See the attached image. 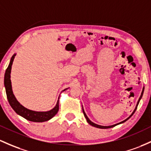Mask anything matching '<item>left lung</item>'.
<instances>
[{"label":"left lung","instance_id":"obj_1","mask_svg":"<svg viewBox=\"0 0 151 151\" xmlns=\"http://www.w3.org/2000/svg\"><path fill=\"white\" fill-rule=\"evenodd\" d=\"M143 91H144V88H143V92H142V93H141V95H140V98H139V100H138V102H137V105H136V107H135V110H134L133 112H132V113L131 114V115H130V117H127V118L126 119V120H123V121L120 122V123L115 124V125H110V126H102V125H97V124L94 123V122H92V121H90V120H89V119L88 118V117H87V116L86 115V114H85V112H84V110H83V109H82V111H83V113H84V117H85V118L87 119V122H88V123L89 124V125H92V126H94V127H98V128H102V129H107V128H110V127H115V125H119V124H120V123H122V122H124L127 121V120H128V119L130 118V117H131V116H132V115H133V114H134V112H135V110H136V109H137V105H138V104H139V102H140V99L142 98V96H143Z\"/></svg>","mask_w":151,"mask_h":151}]
</instances>
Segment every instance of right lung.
Masks as SVG:
<instances>
[{
  "instance_id": "add662e5",
  "label": "right lung",
  "mask_w": 151,
  "mask_h": 151,
  "mask_svg": "<svg viewBox=\"0 0 151 151\" xmlns=\"http://www.w3.org/2000/svg\"><path fill=\"white\" fill-rule=\"evenodd\" d=\"M15 56H16V54L13 55V57H11V62H10L8 68L6 69L4 77V85L5 87H6V95H7V98L10 105L11 106V107L14 109V110L16 113L22 116L23 117L29 120V121L40 122H45L50 120L59 111V100L57 101V105L52 110L47 111V112H36V111L26 109L24 106L21 105L16 99L14 94H13L11 82V70ZM66 89H64V90H66Z\"/></svg>"
}]
</instances>
